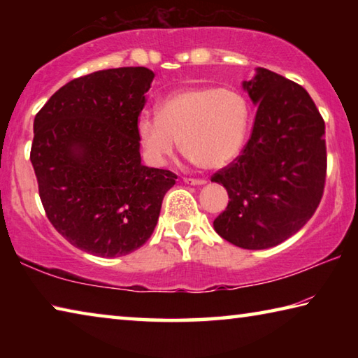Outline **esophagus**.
<instances>
[{
	"mask_svg": "<svg viewBox=\"0 0 358 358\" xmlns=\"http://www.w3.org/2000/svg\"><path fill=\"white\" fill-rule=\"evenodd\" d=\"M183 181L186 185H191V186H203L207 183L205 180H197V178H183Z\"/></svg>",
	"mask_w": 358,
	"mask_h": 358,
	"instance_id": "34e87169",
	"label": "esophagus"
}]
</instances>
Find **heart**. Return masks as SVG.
Returning <instances> with one entry per match:
<instances>
[{
    "label": "heart",
    "instance_id": "heart-1",
    "mask_svg": "<svg viewBox=\"0 0 358 358\" xmlns=\"http://www.w3.org/2000/svg\"><path fill=\"white\" fill-rule=\"evenodd\" d=\"M250 106L240 93L220 87H189L167 94L157 113L142 112L137 134L156 166L166 164L178 147L192 164L216 171L230 164L243 148Z\"/></svg>",
    "mask_w": 358,
    "mask_h": 358
}]
</instances>
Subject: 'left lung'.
Returning <instances> with one entry per match:
<instances>
[{
	"label": "left lung",
	"mask_w": 358,
	"mask_h": 358,
	"mask_svg": "<svg viewBox=\"0 0 358 358\" xmlns=\"http://www.w3.org/2000/svg\"><path fill=\"white\" fill-rule=\"evenodd\" d=\"M257 107L251 138L211 181L227 189L216 234L243 250H266L305 226L322 199L325 123L300 85L257 68L241 83Z\"/></svg>",
	"instance_id": "left-lung-1"
}]
</instances>
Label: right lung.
<instances>
[{"label":"right lung","instance_id":"add662e5","mask_svg":"<svg viewBox=\"0 0 358 358\" xmlns=\"http://www.w3.org/2000/svg\"><path fill=\"white\" fill-rule=\"evenodd\" d=\"M153 77L147 68H117L74 78L34 118L29 159L48 221L93 256L138 250L177 180L142 164L137 118Z\"/></svg>","mask_w":358,"mask_h":358}]
</instances>
